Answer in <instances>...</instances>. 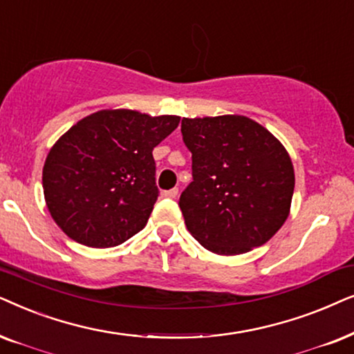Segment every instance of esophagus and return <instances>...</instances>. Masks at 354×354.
<instances>
[{
    "mask_svg": "<svg viewBox=\"0 0 354 354\" xmlns=\"http://www.w3.org/2000/svg\"><path fill=\"white\" fill-rule=\"evenodd\" d=\"M165 197H169V199H174V197H178V189L176 187H173V189H168L163 192Z\"/></svg>",
    "mask_w": 354,
    "mask_h": 354,
    "instance_id": "esophagus-1",
    "label": "esophagus"
}]
</instances>
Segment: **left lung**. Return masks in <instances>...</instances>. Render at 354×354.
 <instances>
[{
  "label": "left lung",
  "mask_w": 354,
  "mask_h": 354,
  "mask_svg": "<svg viewBox=\"0 0 354 354\" xmlns=\"http://www.w3.org/2000/svg\"><path fill=\"white\" fill-rule=\"evenodd\" d=\"M181 133L194 178L180 197L189 233L218 256L266 244L293 199L295 168L285 145L243 115L183 118Z\"/></svg>",
  "instance_id": "obj_1"
}]
</instances>
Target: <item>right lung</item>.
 <instances>
[{
  "instance_id": "obj_1",
  "label": "right lung",
  "mask_w": 354,
  "mask_h": 354,
  "mask_svg": "<svg viewBox=\"0 0 354 354\" xmlns=\"http://www.w3.org/2000/svg\"><path fill=\"white\" fill-rule=\"evenodd\" d=\"M180 116L100 110L69 128L44 165L51 218L75 243L115 248L147 225L157 201L153 147Z\"/></svg>"
}]
</instances>
